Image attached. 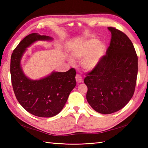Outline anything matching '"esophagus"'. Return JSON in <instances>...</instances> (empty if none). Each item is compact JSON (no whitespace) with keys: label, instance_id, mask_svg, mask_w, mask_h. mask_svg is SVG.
<instances>
[{"label":"esophagus","instance_id":"34e87169","mask_svg":"<svg viewBox=\"0 0 148 148\" xmlns=\"http://www.w3.org/2000/svg\"><path fill=\"white\" fill-rule=\"evenodd\" d=\"M76 80H77V82L78 83H82L83 82V78L82 77L81 75L79 74H77V75H76Z\"/></svg>","mask_w":148,"mask_h":148}]
</instances>
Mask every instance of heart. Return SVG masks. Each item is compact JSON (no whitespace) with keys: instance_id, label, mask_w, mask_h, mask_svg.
<instances>
[{"instance_id":"obj_1","label":"heart","mask_w":148,"mask_h":148,"mask_svg":"<svg viewBox=\"0 0 148 148\" xmlns=\"http://www.w3.org/2000/svg\"><path fill=\"white\" fill-rule=\"evenodd\" d=\"M105 51L104 44L100 43L97 39L91 38L78 44L74 49L73 56L77 59H83V66L87 70H91L99 64Z\"/></svg>"}]
</instances>
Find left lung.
<instances>
[{"label":"left lung","instance_id":"left-lung-1","mask_svg":"<svg viewBox=\"0 0 148 148\" xmlns=\"http://www.w3.org/2000/svg\"><path fill=\"white\" fill-rule=\"evenodd\" d=\"M111 39L106 54L86 73V99L96 112H115L126 106L135 92L138 56L131 40L122 31L109 27Z\"/></svg>","mask_w":148,"mask_h":148}]
</instances>
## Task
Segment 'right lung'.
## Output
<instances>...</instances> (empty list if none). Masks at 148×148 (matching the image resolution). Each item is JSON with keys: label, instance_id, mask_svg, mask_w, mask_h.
Instances as JSON below:
<instances>
[{"label": "right lung", "instance_id": "obj_1", "mask_svg": "<svg viewBox=\"0 0 148 148\" xmlns=\"http://www.w3.org/2000/svg\"><path fill=\"white\" fill-rule=\"evenodd\" d=\"M51 39L47 36L31 33L21 40L11 56V79L16 99L26 111L39 117H51L59 114L77 84L73 68L66 72L54 71L39 80H31L24 75L20 60L26 48L38 40Z\"/></svg>", "mask_w": 148, "mask_h": 148}]
</instances>
